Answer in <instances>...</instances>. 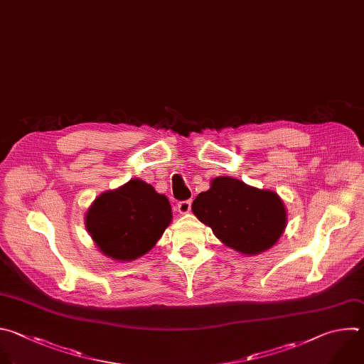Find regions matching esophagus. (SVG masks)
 <instances>
[{
  "label": "esophagus",
  "instance_id": "esophagus-1",
  "mask_svg": "<svg viewBox=\"0 0 364 364\" xmlns=\"http://www.w3.org/2000/svg\"><path fill=\"white\" fill-rule=\"evenodd\" d=\"M191 205H192V200H181L178 203V212L179 213H188L191 210Z\"/></svg>",
  "mask_w": 364,
  "mask_h": 364
}]
</instances>
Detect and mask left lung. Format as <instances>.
Returning <instances> with one entry per match:
<instances>
[{
    "mask_svg": "<svg viewBox=\"0 0 364 364\" xmlns=\"http://www.w3.org/2000/svg\"><path fill=\"white\" fill-rule=\"evenodd\" d=\"M192 212L221 242L247 255L269 250L287 227V210L275 192L230 176L215 178L195 198Z\"/></svg>",
    "mask_w": 364,
    "mask_h": 364,
    "instance_id": "8db88e82",
    "label": "left lung"
}]
</instances>
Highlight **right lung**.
<instances>
[{
    "label": "right lung",
    "mask_w": 364,
    "mask_h": 364,
    "mask_svg": "<svg viewBox=\"0 0 364 364\" xmlns=\"http://www.w3.org/2000/svg\"><path fill=\"white\" fill-rule=\"evenodd\" d=\"M172 223L165 195L140 179L99 195L86 213V228L99 250L132 261L151 251Z\"/></svg>",
    "instance_id": "add662e5"
}]
</instances>
